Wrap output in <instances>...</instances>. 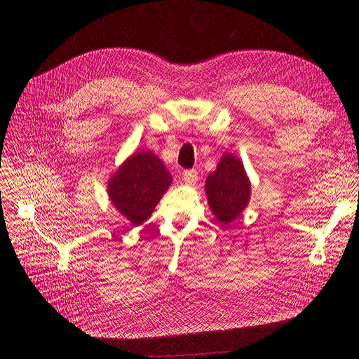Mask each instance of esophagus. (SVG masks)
I'll use <instances>...</instances> for the list:
<instances>
[{"label":"esophagus","instance_id":"obj_1","mask_svg":"<svg viewBox=\"0 0 359 359\" xmlns=\"http://www.w3.org/2000/svg\"><path fill=\"white\" fill-rule=\"evenodd\" d=\"M197 178H198V172H197L196 169H189V170H184V174H182V180H184V182H185V184L193 185V184H196Z\"/></svg>","mask_w":359,"mask_h":359}]
</instances>
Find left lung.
<instances>
[{
    "label": "left lung",
    "mask_w": 359,
    "mask_h": 359,
    "mask_svg": "<svg viewBox=\"0 0 359 359\" xmlns=\"http://www.w3.org/2000/svg\"><path fill=\"white\" fill-rule=\"evenodd\" d=\"M208 202L221 222L236 219L248 206L250 182L241 162L233 154H224L217 170L206 180Z\"/></svg>",
    "instance_id": "1"
}]
</instances>
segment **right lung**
<instances>
[{
	"label": "right lung",
	"mask_w": 359,
	"mask_h": 359,
	"mask_svg": "<svg viewBox=\"0 0 359 359\" xmlns=\"http://www.w3.org/2000/svg\"><path fill=\"white\" fill-rule=\"evenodd\" d=\"M170 182V174L156 154L138 151L110 178L109 196L125 218L133 225H141L153 213Z\"/></svg>",
	"instance_id": "obj_1"
}]
</instances>
